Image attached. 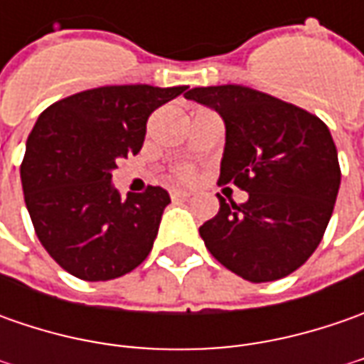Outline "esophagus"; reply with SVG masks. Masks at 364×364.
<instances>
[{
	"mask_svg": "<svg viewBox=\"0 0 364 364\" xmlns=\"http://www.w3.org/2000/svg\"><path fill=\"white\" fill-rule=\"evenodd\" d=\"M170 196L174 198V200H184V198H188L190 192L188 190H180V188H172L170 190Z\"/></svg>",
	"mask_w": 364,
	"mask_h": 364,
	"instance_id": "obj_1",
	"label": "esophagus"
}]
</instances>
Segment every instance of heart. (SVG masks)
I'll return each mask as SVG.
<instances>
[{
    "mask_svg": "<svg viewBox=\"0 0 364 364\" xmlns=\"http://www.w3.org/2000/svg\"><path fill=\"white\" fill-rule=\"evenodd\" d=\"M184 174H186V172H184Z\"/></svg>",
    "mask_w": 364,
    "mask_h": 364,
    "instance_id": "b5f03b06",
    "label": "heart"
}]
</instances>
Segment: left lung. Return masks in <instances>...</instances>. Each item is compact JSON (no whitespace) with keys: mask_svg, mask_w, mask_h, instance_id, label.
<instances>
[{"mask_svg":"<svg viewBox=\"0 0 364 364\" xmlns=\"http://www.w3.org/2000/svg\"><path fill=\"white\" fill-rule=\"evenodd\" d=\"M184 97L220 115L218 184L249 194L243 204L217 194V217L200 227L206 249L253 284L296 272L322 241L341 188L330 129L300 107L239 85L198 87Z\"/></svg>","mask_w":364,"mask_h":364,"instance_id":"obj_1","label":"left lung"}]
</instances>
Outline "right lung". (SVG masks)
I'll return each mask as SVG.
<instances>
[{"label":"right lung","mask_w":364,"mask_h":364,"mask_svg":"<svg viewBox=\"0 0 364 364\" xmlns=\"http://www.w3.org/2000/svg\"><path fill=\"white\" fill-rule=\"evenodd\" d=\"M188 87H101L50 105L26 141L21 186L36 235L63 269L87 282L115 279L149 255L168 190L121 198L111 178L135 156L147 117Z\"/></svg>","instance_id":"add662e5"}]
</instances>
